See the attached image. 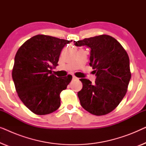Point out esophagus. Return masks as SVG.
Returning a JSON list of instances; mask_svg holds the SVG:
<instances>
[{"instance_id":"esophagus-1","label":"esophagus","mask_w":146,"mask_h":146,"mask_svg":"<svg viewBox=\"0 0 146 146\" xmlns=\"http://www.w3.org/2000/svg\"><path fill=\"white\" fill-rule=\"evenodd\" d=\"M72 79H73V80L77 79V78H76V76H72Z\"/></svg>"}]
</instances>
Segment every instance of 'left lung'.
I'll return each instance as SVG.
<instances>
[{
	"label": "left lung",
	"instance_id": "1",
	"mask_svg": "<svg viewBox=\"0 0 146 146\" xmlns=\"http://www.w3.org/2000/svg\"><path fill=\"white\" fill-rule=\"evenodd\" d=\"M74 45L90 48V66L96 76L94 84L80 79L83 85L78 92L81 106L96 115L111 112L125 96L131 78L126 51L114 38L106 35L74 41Z\"/></svg>",
	"mask_w": 146,
	"mask_h": 146
}]
</instances>
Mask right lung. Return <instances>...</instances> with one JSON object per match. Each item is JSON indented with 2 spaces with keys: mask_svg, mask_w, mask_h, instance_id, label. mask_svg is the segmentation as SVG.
<instances>
[{
  "mask_svg": "<svg viewBox=\"0 0 146 146\" xmlns=\"http://www.w3.org/2000/svg\"><path fill=\"white\" fill-rule=\"evenodd\" d=\"M71 41L36 35L16 54L12 72L16 90L24 104L35 114H49L60 106V94L72 76L58 78L52 74V69L58 65L64 46Z\"/></svg>",
  "mask_w": 146,
  "mask_h": 146,
  "instance_id": "add662e5",
  "label": "right lung"
}]
</instances>
